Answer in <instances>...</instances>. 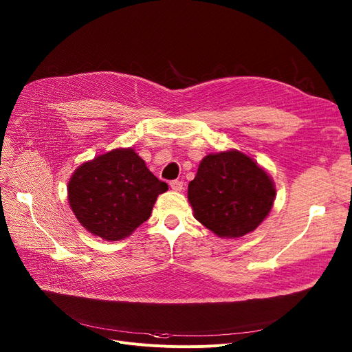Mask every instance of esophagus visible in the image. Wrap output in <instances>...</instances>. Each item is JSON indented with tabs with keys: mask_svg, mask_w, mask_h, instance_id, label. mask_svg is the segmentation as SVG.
<instances>
[{
	"mask_svg": "<svg viewBox=\"0 0 352 352\" xmlns=\"http://www.w3.org/2000/svg\"><path fill=\"white\" fill-rule=\"evenodd\" d=\"M170 187H171L173 191L179 192V191L184 190V182H182V181H178V179H174V181L170 182Z\"/></svg>",
	"mask_w": 352,
	"mask_h": 352,
	"instance_id": "obj_1",
	"label": "esophagus"
}]
</instances>
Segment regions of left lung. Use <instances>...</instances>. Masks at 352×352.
<instances>
[{"mask_svg":"<svg viewBox=\"0 0 352 352\" xmlns=\"http://www.w3.org/2000/svg\"><path fill=\"white\" fill-rule=\"evenodd\" d=\"M274 199L271 177L236 150L202 158L188 184L194 217L221 238H238L254 231L270 214Z\"/></svg>","mask_w":352,"mask_h":352,"instance_id":"left-lung-1","label":"left lung"}]
</instances>
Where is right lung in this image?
<instances>
[{
  "mask_svg": "<svg viewBox=\"0 0 352 352\" xmlns=\"http://www.w3.org/2000/svg\"><path fill=\"white\" fill-rule=\"evenodd\" d=\"M67 190L69 207L87 231L120 241L150 218L157 197L168 186L133 148H116L81 164Z\"/></svg>",
  "mask_w": 352,
  "mask_h": 352,
  "instance_id": "1",
  "label": "right lung"
}]
</instances>
